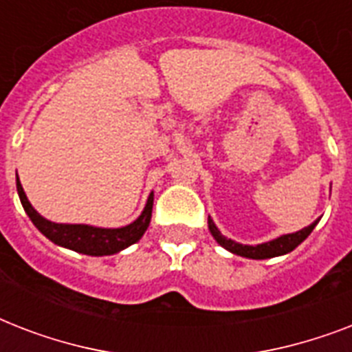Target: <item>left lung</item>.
Returning a JSON list of instances; mask_svg holds the SVG:
<instances>
[{"label":"left lung","mask_w":352,"mask_h":352,"mask_svg":"<svg viewBox=\"0 0 352 352\" xmlns=\"http://www.w3.org/2000/svg\"><path fill=\"white\" fill-rule=\"evenodd\" d=\"M318 221H314L311 226H307L303 230L296 232V234H287L281 235L278 239L268 241V243H263V245L257 246H248V245H239V243H234L232 239H226L225 235H221V232L217 230V226L214 225V221L208 219V226L212 235L215 237V241L219 243L221 246H225L226 250L234 252L237 256L243 257H250V259H268V257H276V256H283V254H289L296 248V246L303 243V241L309 237L314 226H316Z\"/></svg>","instance_id":"1"}]
</instances>
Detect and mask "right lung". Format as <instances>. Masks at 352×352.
I'll return each instance as SVG.
<instances>
[{"mask_svg": "<svg viewBox=\"0 0 352 352\" xmlns=\"http://www.w3.org/2000/svg\"><path fill=\"white\" fill-rule=\"evenodd\" d=\"M16 188H18L19 201L23 204L25 212L41 234L56 245L71 248L80 254H87V256H111V254L124 250L142 237L144 232L148 230L149 221H151L153 193L148 197L146 208L135 223L124 226V228H95V226L87 225H58V223L43 219L27 201L19 179L16 181Z\"/></svg>", "mask_w": 352, "mask_h": 352, "instance_id": "obj_1", "label": "right lung"}]
</instances>
